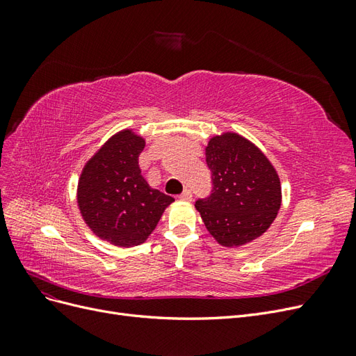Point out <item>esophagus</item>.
I'll list each match as a JSON object with an SVG mask.
<instances>
[{"label":"esophagus","instance_id":"1","mask_svg":"<svg viewBox=\"0 0 356 356\" xmlns=\"http://www.w3.org/2000/svg\"><path fill=\"white\" fill-rule=\"evenodd\" d=\"M193 199V195H191V191L188 190V188H186L184 191L181 193L179 195V200H182V202H190Z\"/></svg>","mask_w":356,"mask_h":356}]
</instances>
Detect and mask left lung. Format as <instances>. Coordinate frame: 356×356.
Segmentation results:
<instances>
[{"label":"left lung","instance_id":"obj_1","mask_svg":"<svg viewBox=\"0 0 356 356\" xmlns=\"http://www.w3.org/2000/svg\"><path fill=\"white\" fill-rule=\"evenodd\" d=\"M212 195L197 200L204 227L221 246H243L263 236L282 203V187L272 161L250 139L222 132L207 148Z\"/></svg>","mask_w":356,"mask_h":356}]
</instances>
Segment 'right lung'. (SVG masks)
Instances as JSON below:
<instances>
[{
    "label": "right lung",
    "instance_id": "add662e5",
    "mask_svg": "<svg viewBox=\"0 0 356 356\" xmlns=\"http://www.w3.org/2000/svg\"><path fill=\"white\" fill-rule=\"evenodd\" d=\"M144 147L141 135L123 129L96 149L79 178L77 204L84 222L114 246L144 243L174 202L143 177L138 157Z\"/></svg>",
    "mask_w": 356,
    "mask_h": 356
}]
</instances>
